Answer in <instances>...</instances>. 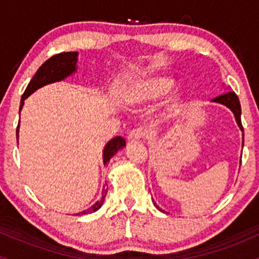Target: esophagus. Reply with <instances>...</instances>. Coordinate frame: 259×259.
Listing matches in <instances>:
<instances>
[{
	"mask_svg": "<svg viewBox=\"0 0 259 259\" xmlns=\"http://www.w3.org/2000/svg\"><path fill=\"white\" fill-rule=\"evenodd\" d=\"M144 136H145V133L142 132L141 129H134L133 132H130L129 135H127V140H129L130 142H135V141H139V140H141Z\"/></svg>",
	"mask_w": 259,
	"mask_h": 259,
	"instance_id": "esophagus-1",
	"label": "esophagus"
}]
</instances>
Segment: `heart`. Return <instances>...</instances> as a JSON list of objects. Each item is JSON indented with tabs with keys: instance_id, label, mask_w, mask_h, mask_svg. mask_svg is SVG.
<instances>
[{
	"instance_id": "heart-1",
	"label": "heart",
	"mask_w": 259,
	"mask_h": 259,
	"mask_svg": "<svg viewBox=\"0 0 259 259\" xmlns=\"http://www.w3.org/2000/svg\"><path fill=\"white\" fill-rule=\"evenodd\" d=\"M173 88V80L165 76H153L139 82L135 88L130 91L127 101L133 105H146L154 102L164 96ZM179 106V97L173 96L169 101V109L174 111Z\"/></svg>"
}]
</instances>
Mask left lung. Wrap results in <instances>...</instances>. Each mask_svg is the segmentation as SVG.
<instances>
[{
	"instance_id": "obj_1",
	"label": "left lung",
	"mask_w": 259,
	"mask_h": 259,
	"mask_svg": "<svg viewBox=\"0 0 259 259\" xmlns=\"http://www.w3.org/2000/svg\"><path fill=\"white\" fill-rule=\"evenodd\" d=\"M212 102L221 103V105H224V106H227L228 108H230V111L234 113L237 125H239L240 129L243 132V127L241 124V106H240L239 97H237V95L235 94L234 91H229V92H225V94H223V95H219V96H217L215 99L212 100ZM153 204L158 208L159 210H162L158 206H157L156 202H153Z\"/></svg>"
}]
</instances>
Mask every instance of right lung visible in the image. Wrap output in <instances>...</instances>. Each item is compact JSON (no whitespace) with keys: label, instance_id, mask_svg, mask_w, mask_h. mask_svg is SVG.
Wrapping results in <instances>:
<instances>
[{"label":"right lung","instance_id":"obj_1","mask_svg":"<svg viewBox=\"0 0 259 259\" xmlns=\"http://www.w3.org/2000/svg\"><path fill=\"white\" fill-rule=\"evenodd\" d=\"M76 61H78V52H63L58 53V55L52 56L51 58L47 59L45 63L41 65L37 69V72L35 73L34 78L30 80L29 85L26 86L24 94H23L22 100H20V108L19 113L22 111L23 106H24V101L28 99L29 96L34 91H36L37 89L42 88V86L47 84H52V82L61 81L67 78V76L72 75L74 72H76ZM18 133H19V125L17 126V140H18ZM125 140L121 136H115L114 139H112L108 144L106 145L105 150H103V164H107L109 162V159L114 156L120 148L125 146ZM107 195V189L103 187L102 190V196L94 206H91L89 209L81 212V214H89V213L96 212L97 209H100L101 206L105 202V197Z\"/></svg>","mask_w":259,"mask_h":259}]
</instances>
